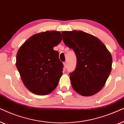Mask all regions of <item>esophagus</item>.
Returning a JSON list of instances; mask_svg holds the SVG:
<instances>
[{
    "label": "esophagus",
    "mask_w": 124,
    "mask_h": 124,
    "mask_svg": "<svg viewBox=\"0 0 124 124\" xmlns=\"http://www.w3.org/2000/svg\"><path fill=\"white\" fill-rule=\"evenodd\" d=\"M67 65H68L67 62H64V67H65V68H67Z\"/></svg>",
    "instance_id": "34e87169"
}]
</instances>
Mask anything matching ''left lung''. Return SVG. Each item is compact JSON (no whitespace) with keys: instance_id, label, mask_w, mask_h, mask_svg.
Returning a JSON list of instances; mask_svg holds the SVG:
<instances>
[{"instance_id":"left-lung-1","label":"left lung","mask_w":124,"mask_h":124,"mask_svg":"<svg viewBox=\"0 0 124 124\" xmlns=\"http://www.w3.org/2000/svg\"><path fill=\"white\" fill-rule=\"evenodd\" d=\"M65 45L73 50L77 57L75 70L70 74L71 85L85 96L96 94L105 85L112 70V57L101 40L77 30L62 32Z\"/></svg>"}]
</instances>
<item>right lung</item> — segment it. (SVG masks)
Here are the masks:
<instances>
[{
    "instance_id": "add662e5",
    "label": "right lung",
    "mask_w": 124,
    "mask_h": 124,
    "mask_svg": "<svg viewBox=\"0 0 124 124\" xmlns=\"http://www.w3.org/2000/svg\"><path fill=\"white\" fill-rule=\"evenodd\" d=\"M62 40L60 31H46L33 35L20 47L16 67L25 87L34 94L45 95L57 87L63 64L54 47Z\"/></svg>"
}]
</instances>
